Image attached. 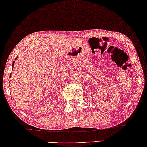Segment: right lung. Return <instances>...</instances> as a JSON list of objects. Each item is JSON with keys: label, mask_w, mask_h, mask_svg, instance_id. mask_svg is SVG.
<instances>
[{"label": "right lung", "mask_w": 147, "mask_h": 147, "mask_svg": "<svg viewBox=\"0 0 147 147\" xmlns=\"http://www.w3.org/2000/svg\"><path fill=\"white\" fill-rule=\"evenodd\" d=\"M16 59H17V57H16V59H15V60H16ZM14 62H15V61H14V62H13V63H12V68H14ZM11 75H10V76H9V77H11Z\"/></svg>", "instance_id": "add662e5"}]
</instances>
